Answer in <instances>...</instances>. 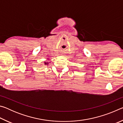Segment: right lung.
Returning <instances> with one entry per match:
<instances>
[{
  "label": "right lung",
  "instance_id": "obj_1",
  "mask_svg": "<svg viewBox=\"0 0 123 123\" xmlns=\"http://www.w3.org/2000/svg\"><path fill=\"white\" fill-rule=\"evenodd\" d=\"M44 64H48V62H44Z\"/></svg>",
  "mask_w": 123,
  "mask_h": 123
}]
</instances>
